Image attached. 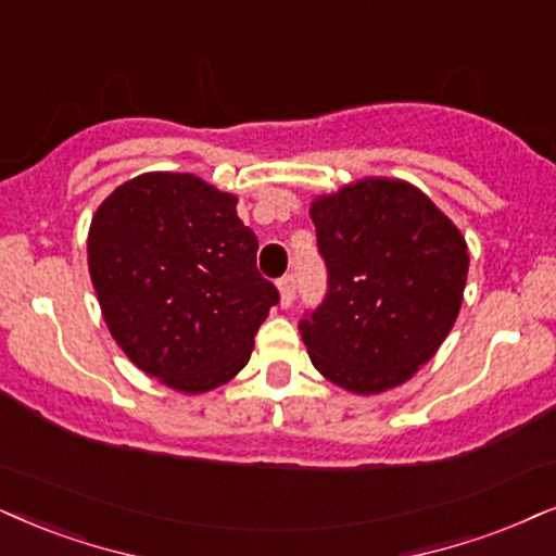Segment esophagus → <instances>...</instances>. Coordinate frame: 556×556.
<instances>
[{
  "label": "esophagus",
  "instance_id": "obj_1",
  "mask_svg": "<svg viewBox=\"0 0 556 556\" xmlns=\"http://www.w3.org/2000/svg\"><path fill=\"white\" fill-rule=\"evenodd\" d=\"M278 291H280V306H291L293 299H296V276L289 273L278 280Z\"/></svg>",
  "mask_w": 556,
  "mask_h": 556
}]
</instances>
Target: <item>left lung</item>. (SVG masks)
<instances>
[{
	"mask_svg": "<svg viewBox=\"0 0 556 556\" xmlns=\"http://www.w3.org/2000/svg\"><path fill=\"white\" fill-rule=\"evenodd\" d=\"M327 293L299 321L314 368L355 394L400 387L433 358L467 286L462 231L402 180H361L312 205Z\"/></svg>",
	"mask_w": 556,
	"mask_h": 556,
	"instance_id": "8db88e82",
	"label": "left lung"
}]
</instances>
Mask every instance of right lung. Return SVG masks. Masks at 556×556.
Masks as SVG:
<instances>
[{"mask_svg":"<svg viewBox=\"0 0 556 556\" xmlns=\"http://www.w3.org/2000/svg\"><path fill=\"white\" fill-rule=\"evenodd\" d=\"M87 255L121 351L177 392H208L242 371L280 301L237 198L193 175L149 173L113 190L92 216Z\"/></svg>","mask_w":556,"mask_h":556,"instance_id":"add662e5","label":"right lung"}]
</instances>
